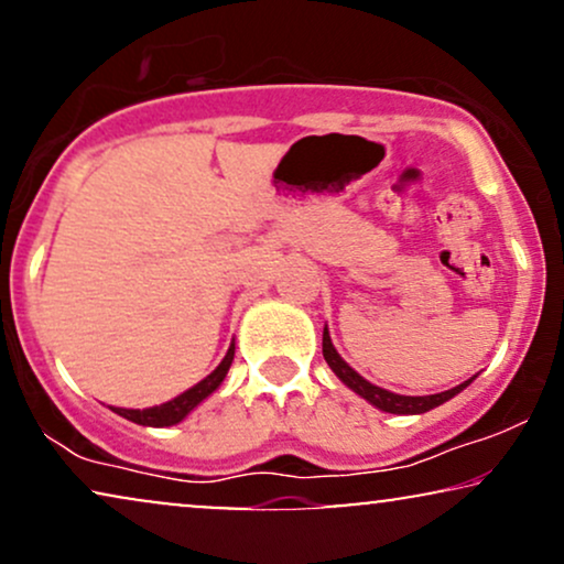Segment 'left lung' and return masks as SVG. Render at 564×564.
<instances>
[{
  "mask_svg": "<svg viewBox=\"0 0 564 564\" xmlns=\"http://www.w3.org/2000/svg\"><path fill=\"white\" fill-rule=\"evenodd\" d=\"M322 350H324V360L329 364L332 371L337 373L339 379L345 381L347 387L352 389V392H358L360 398L371 402V405H377L379 410H384V413H398V415H410V413H426V410L442 405V402H447L455 398L460 389H465L470 384L474 379L463 381L460 387L455 389H447V392H440V394H423V398H408V394H394V392H387V389H381L377 384H371V381H366L360 377L358 371H352L350 366L345 364L343 358H339V352L335 350V345H332L329 339V332H326L324 326V339H322Z\"/></svg>",
  "mask_w": 564,
  "mask_h": 564,
  "instance_id": "obj_1",
  "label": "left lung"
}]
</instances>
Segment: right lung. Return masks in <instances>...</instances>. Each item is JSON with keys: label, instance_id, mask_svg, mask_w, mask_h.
I'll return each instance as SVG.
<instances>
[{"label": "right lung", "instance_id": "add662e5", "mask_svg": "<svg viewBox=\"0 0 564 564\" xmlns=\"http://www.w3.org/2000/svg\"><path fill=\"white\" fill-rule=\"evenodd\" d=\"M232 358H235V345H229L225 360H221V364L214 368V371L208 373L204 381H198L196 387H191L187 392L177 394L175 400L164 402V405L145 408V410H124V408H112V410L117 415H122V419L141 423V426H172V423H180L193 408L198 405L200 400H206L208 394H212L214 389L221 384V379L227 377Z\"/></svg>", "mask_w": 564, "mask_h": 564}]
</instances>
